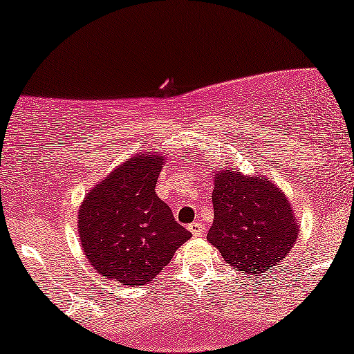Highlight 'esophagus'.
Listing matches in <instances>:
<instances>
[{
    "mask_svg": "<svg viewBox=\"0 0 354 354\" xmlns=\"http://www.w3.org/2000/svg\"><path fill=\"white\" fill-rule=\"evenodd\" d=\"M188 230L192 232L193 236H201L205 234V225L200 224V222H193V224L188 225Z\"/></svg>",
    "mask_w": 354,
    "mask_h": 354,
    "instance_id": "1",
    "label": "esophagus"
}]
</instances>
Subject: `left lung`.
Wrapping results in <instances>:
<instances>
[{
	"instance_id": "1",
	"label": "left lung",
	"mask_w": 354,
	"mask_h": 354,
	"mask_svg": "<svg viewBox=\"0 0 354 354\" xmlns=\"http://www.w3.org/2000/svg\"><path fill=\"white\" fill-rule=\"evenodd\" d=\"M212 206L207 241L245 277L272 270L298 239L292 203L266 177L243 176L236 167L216 169Z\"/></svg>"
}]
</instances>
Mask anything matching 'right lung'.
I'll use <instances>...</instances> for the list:
<instances>
[{"label":"right lung","mask_w":354,"mask_h":354,"mask_svg":"<svg viewBox=\"0 0 354 354\" xmlns=\"http://www.w3.org/2000/svg\"><path fill=\"white\" fill-rule=\"evenodd\" d=\"M164 162L161 153L133 154L82 201L77 222L82 250L106 279L142 287L192 236L154 190Z\"/></svg>","instance_id":"add662e5"}]
</instances>
